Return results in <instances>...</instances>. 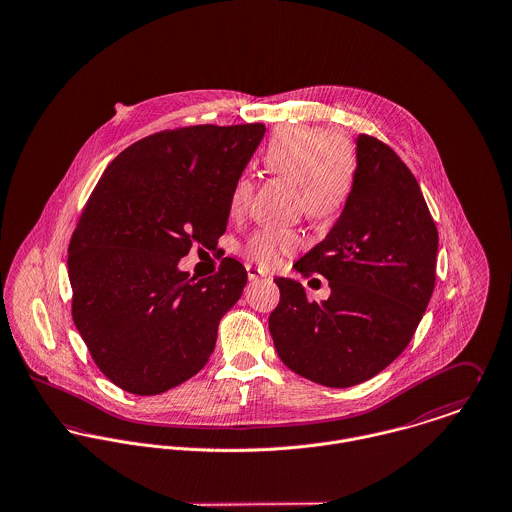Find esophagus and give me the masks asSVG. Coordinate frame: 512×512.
<instances>
[{"mask_svg": "<svg viewBox=\"0 0 512 512\" xmlns=\"http://www.w3.org/2000/svg\"><path fill=\"white\" fill-rule=\"evenodd\" d=\"M247 277H249V281H259V279H265L267 275L261 269L247 265Z\"/></svg>", "mask_w": 512, "mask_h": 512, "instance_id": "esophagus-1", "label": "esophagus"}]
</instances>
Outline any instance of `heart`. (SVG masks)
<instances>
[{
    "instance_id": "1",
    "label": "heart",
    "mask_w": 512,
    "mask_h": 512,
    "mask_svg": "<svg viewBox=\"0 0 512 512\" xmlns=\"http://www.w3.org/2000/svg\"><path fill=\"white\" fill-rule=\"evenodd\" d=\"M263 159L273 174L296 180V210L318 222L332 220L343 212L355 188L359 169L357 147L345 135L306 123L277 131ZM253 194V178L239 176L229 192L231 216H243L251 206ZM298 245L300 235L294 229L263 228L247 237L241 253L247 261L271 269L283 257L294 253Z\"/></svg>"
}]
</instances>
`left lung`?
<instances>
[{
  "label": "left lung",
  "instance_id": "1",
  "mask_svg": "<svg viewBox=\"0 0 512 512\" xmlns=\"http://www.w3.org/2000/svg\"><path fill=\"white\" fill-rule=\"evenodd\" d=\"M359 169L340 220L294 269L324 275L332 294L310 302L275 279L269 332L284 365L332 389L359 385L410 343L436 284L438 229L410 169L381 139L357 137Z\"/></svg>",
  "mask_w": 512,
  "mask_h": 512
}]
</instances>
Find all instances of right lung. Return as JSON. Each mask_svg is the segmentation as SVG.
Listing matches in <instances>:
<instances>
[{
    "label": "right lung",
    "instance_id": "obj_1",
    "mask_svg": "<svg viewBox=\"0 0 512 512\" xmlns=\"http://www.w3.org/2000/svg\"><path fill=\"white\" fill-rule=\"evenodd\" d=\"M263 135V123L165 129L121 151L92 190L68 245L72 320L119 389L161 395L208 363L247 271L224 257L196 281L178 261L192 245L216 249Z\"/></svg>",
    "mask_w": 512,
    "mask_h": 512
}]
</instances>
